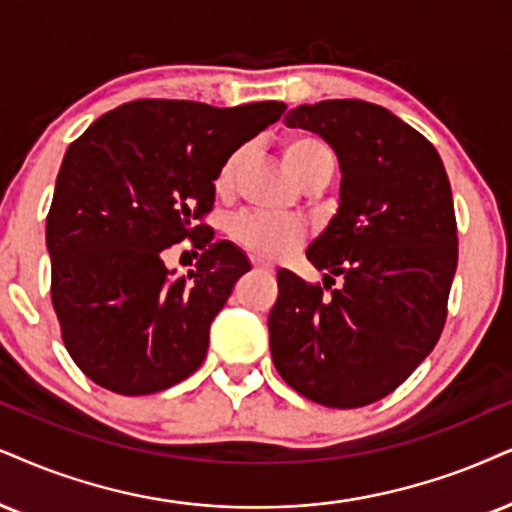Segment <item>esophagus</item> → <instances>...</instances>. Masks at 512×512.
<instances>
[{
	"mask_svg": "<svg viewBox=\"0 0 512 512\" xmlns=\"http://www.w3.org/2000/svg\"><path fill=\"white\" fill-rule=\"evenodd\" d=\"M251 263H254V268H256V270H263V273H273V270H275L273 263L266 261V258H258V256H254V258H251Z\"/></svg>",
	"mask_w": 512,
	"mask_h": 512,
	"instance_id": "esophagus-1",
	"label": "esophagus"
}]
</instances>
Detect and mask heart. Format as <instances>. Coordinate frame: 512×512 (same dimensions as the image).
Segmentation results:
<instances>
[{"mask_svg": "<svg viewBox=\"0 0 512 512\" xmlns=\"http://www.w3.org/2000/svg\"><path fill=\"white\" fill-rule=\"evenodd\" d=\"M282 161L299 178V182L318 178V175L330 178L334 163H337L330 144L320 140V137L308 135V132H296V135L287 137L285 144H282ZM239 166H242V151H232L218 170L216 189L220 194H227L235 185ZM230 232L237 244L263 258L285 256L289 249H294L304 239V225L299 220L285 216H263V213L237 218Z\"/></svg>", "mask_w": 512, "mask_h": 512, "instance_id": "heart-1", "label": "heart"}]
</instances>
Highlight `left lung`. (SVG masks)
Here are the masks:
<instances>
[{
    "mask_svg": "<svg viewBox=\"0 0 512 512\" xmlns=\"http://www.w3.org/2000/svg\"><path fill=\"white\" fill-rule=\"evenodd\" d=\"M289 128L337 154L339 208L306 256L323 294L282 268L268 315L277 372L306 399L361 408L391 394L430 356L458 266L456 211L437 149L384 106L361 99L301 104Z\"/></svg>",
    "mask_w": 512,
    "mask_h": 512,
    "instance_id": "left-lung-1",
    "label": "left lung"
}]
</instances>
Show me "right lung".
Returning a JSON list of instances; mask_svg holds the SVG:
<instances>
[{
    "mask_svg": "<svg viewBox=\"0 0 512 512\" xmlns=\"http://www.w3.org/2000/svg\"><path fill=\"white\" fill-rule=\"evenodd\" d=\"M282 111L137 99L68 147L47 216L52 304L68 353L99 387L154 394L204 363L213 318L251 263L197 220L227 156ZM187 236L202 256L175 278L162 258Z\"/></svg>",
    "mask_w": 512,
    "mask_h": 512,
    "instance_id": "obj_1",
    "label": "right lung"
}]
</instances>
